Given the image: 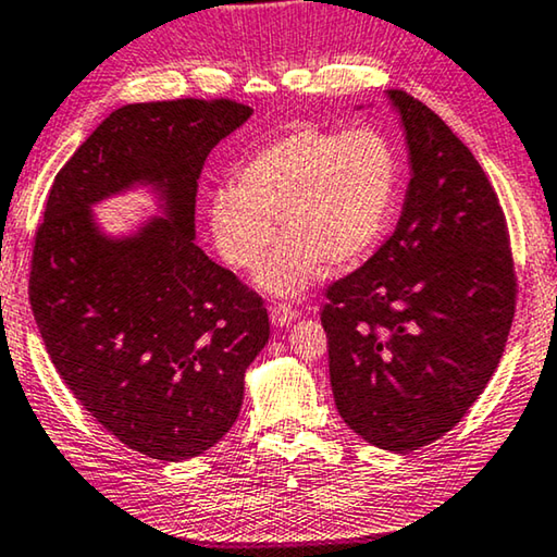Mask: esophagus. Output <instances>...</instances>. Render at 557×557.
I'll list each match as a JSON object with an SVG mask.
<instances>
[{"label":"esophagus","instance_id":"1","mask_svg":"<svg viewBox=\"0 0 557 557\" xmlns=\"http://www.w3.org/2000/svg\"><path fill=\"white\" fill-rule=\"evenodd\" d=\"M296 315H298V311L290 304H276L271 308V323L276 329H284V326H288V323H294Z\"/></svg>","mask_w":557,"mask_h":557}]
</instances>
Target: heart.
<instances>
[{
    "label": "heart",
    "instance_id": "obj_1",
    "mask_svg": "<svg viewBox=\"0 0 557 557\" xmlns=\"http://www.w3.org/2000/svg\"><path fill=\"white\" fill-rule=\"evenodd\" d=\"M398 186V151L386 134L294 124L242 161L231 189L211 196L209 228L221 259L251 271L276 238L278 221L284 242L256 281L271 296H298L323 261L348 267L379 246Z\"/></svg>",
    "mask_w": 557,
    "mask_h": 557
}]
</instances>
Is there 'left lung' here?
<instances>
[{
	"label": "left lung",
	"instance_id": "obj_1",
	"mask_svg": "<svg viewBox=\"0 0 557 557\" xmlns=\"http://www.w3.org/2000/svg\"><path fill=\"white\" fill-rule=\"evenodd\" d=\"M410 182L393 234L326 288L333 400L371 446L438 441L491 381L516 313V269L485 171L438 114L400 89Z\"/></svg>",
	"mask_w": 557,
	"mask_h": 557
}]
</instances>
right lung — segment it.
Segmentation results:
<instances>
[{
  "label": "right lung",
  "mask_w": 557,
  "mask_h": 557,
  "mask_svg": "<svg viewBox=\"0 0 557 557\" xmlns=\"http://www.w3.org/2000/svg\"><path fill=\"white\" fill-rule=\"evenodd\" d=\"M251 114L231 99L111 111L57 174L34 236L29 301L51 363L116 441L169 463L231 431L269 341L261 296L194 244L203 161ZM134 183L165 216L107 237L90 207Z\"/></svg>",
  "instance_id": "right-lung-1"
}]
</instances>
